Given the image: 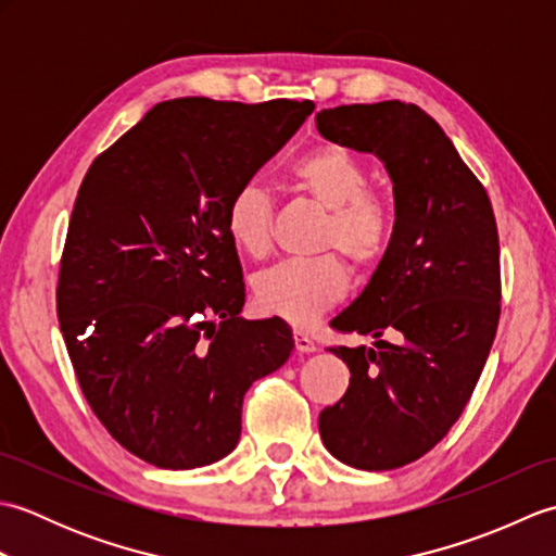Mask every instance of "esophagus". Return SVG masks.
Returning a JSON list of instances; mask_svg holds the SVG:
<instances>
[{
  "label": "esophagus",
  "mask_w": 556,
  "mask_h": 556,
  "mask_svg": "<svg viewBox=\"0 0 556 556\" xmlns=\"http://www.w3.org/2000/svg\"><path fill=\"white\" fill-rule=\"evenodd\" d=\"M293 341H296V349L301 351V353H313L315 349H317V344L315 341L305 334V332H301V329H296V332H293Z\"/></svg>",
  "instance_id": "1"
}]
</instances>
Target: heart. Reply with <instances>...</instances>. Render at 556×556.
Segmentation results:
<instances>
[{
    "instance_id": "b5f03b06",
    "label": "heart",
    "mask_w": 556,
    "mask_h": 556,
    "mask_svg": "<svg viewBox=\"0 0 556 556\" xmlns=\"http://www.w3.org/2000/svg\"><path fill=\"white\" fill-rule=\"evenodd\" d=\"M289 186L327 210L323 248H339L356 267H372L392 241L394 217L384 198L368 191L370 174L351 150L323 143L291 162ZM275 207L263 186L241 184L224 207V227L231 243L251 257L271 248ZM349 271L341 257L327 253L313 260H285L260 271L253 293L260 308L291 325L305 327L329 305L344 299Z\"/></svg>"
}]
</instances>
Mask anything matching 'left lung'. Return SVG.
<instances>
[{
	"label": "left lung",
	"instance_id": "1",
	"mask_svg": "<svg viewBox=\"0 0 556 556\" xmlns=\"http://www.w3.org/2000/svg\"><path fill=\"white\" fill-rule=\"evenodd\" d=\"M315 124L332 143L380 157L394 184L392 241L332 320L339 332L372 334L375 349H329L351 382L320 413L323 442L341 464L392 470L442 440L485 368L502 301L497 222L485 186L416 104H341Z\"/></svg>",
	"mask_w": 556,
	"mask_h": 556
}]
</instances>
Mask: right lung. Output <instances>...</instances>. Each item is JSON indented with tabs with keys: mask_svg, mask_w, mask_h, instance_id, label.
<instances>
[{
	"mask_svg": "<svg viewBox=\"0 0 556 556\" xmlns=\"http://www.w3.org/2000/svg\"><path fill=\"white\" fill-rule=\"evenodd\" d=\"M313 110L311 100L160 102L78 188L59 327L92 413L152 466L231 454L248 387L291 356L285 320L239 315L245 285L224 207Z\"/></svg>",
	"mask_w": 556,
	"mask_h": 556,
	"instance_id": "right-lung-1",
	"label": "right lung"
}]
</instances>
